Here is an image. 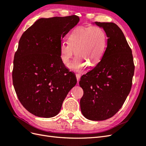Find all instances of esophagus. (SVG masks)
<instances>
[{"label": "esophagus", "mask_w": 146, "mask_h": 146, "mask_svg": "<svg viewBox=\"0 0 146 146\" xmlns=\"http://www.w3.org/2000/svg\"><path fill=\"white\" fill-rule=\"evenodd\" d=\"M76 78H77V82L78 83V82H79V80H80V77H81V75H80V74H76Z\"/></svg>", "instance_id": "1"}]
</instances>
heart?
Here are the masks:
<instances>
[{
	"mask_svg": "<svg viewBox=\"0 0 146 146\" xmlns=\"http://www.w3.org/2000/svg\"><path fill=\"white\" fill-rule=\"evenodd\" d=\"M106 46L107 36L102 28L99 26L78 27L70 34L69 42L61 43V59L67 65L75 53L77 56L70 67L76 71H80L88 64L91 66L98 64Z\"/></svg>",
	"mask_w": 146,
	"mask_h": 146,
	"instance_id": "b5f03b06",
	"label": "heart"
}]
</instances>
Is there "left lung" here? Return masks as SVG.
Wrapping results in <instances>:
<instances>
[{
  "instance_id": "1",
  "label": "left lung",
  "mask_w": 146,
  "mask_h": 146,
  "mask_svg": "<svg viewBox=\"0 0 146 146\" xmlns=\"http://www.w3.org/2000/svg\"><path fill=\"white\" fill-rule=\"evenodd\" d=\"M95 24L107 36V46L100 62L83 75L79 85L83 115L91 121H103L121 108L130 93L135 71L130 47L121 29L113 23Z\"/></svg>"
}]
</instances>
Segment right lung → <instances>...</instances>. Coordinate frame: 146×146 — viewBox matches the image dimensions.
I'll return each mask as SVG.
<instances>
[{
    "label": "right lung",
    "mask_w": 146,
    "mask_h": 146,
    "mask_svg": "<svg viewBox=\"0 0 146 146\" xmlns=\"http://www.w3.org/2000/svg\"><path fill=\"white\" fill-rule=\"evenodd\" d=\"M79 21L76 15L41 18L22 35L15 52L13 83L23 107L35 116L52 117L60 112L75 74L61 59L63 38Z\"/></svg>",
    "instance_id": "right-lung-1"
}]
</instances>
